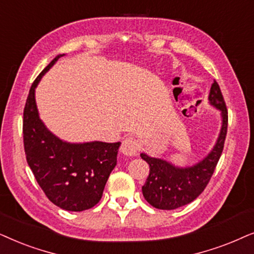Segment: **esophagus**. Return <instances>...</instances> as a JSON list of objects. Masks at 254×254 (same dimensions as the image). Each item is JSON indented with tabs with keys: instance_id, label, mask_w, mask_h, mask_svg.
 <instances>
[{
	"instance_id": "1",
	"label": "esophagus",
	"mask_w": 254,
	"mask_h": 254,
	"mask_svg": "<svg viewBox=\"0 0 254 254\" xmlns=\"http://www.w3.org/2000/svg\"><path fill=\"white\" fill-rule=\"evenodd\" d=\"M137 151H138V143L134 138L127 137L123 141H122L121 152L124 155H127V157H134V155L137 154Z\"/></svg>"
}]
</instances>
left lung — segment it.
<instances>
[{"mask_svg": "<svg viewBox=\"0 0 254 254\" xmlns=\"http://www.w3.org/2000/svg\"><path fill=\"white\" fill-rule=\"evenodd\" d=\"M209 103L221 111L222 127L212 150L189 167H178L164 159L152 158L146 153L140 157L150 166V174L141 187V191L152 207L161 210H173L190 203L204 190L216 165L221 158L228 130V110L223 99L221 88L214 81L208 96Z\"/></svg>", "mask_w": 254, "mask_h": 254, "instance_id": "obj_1", "label": "left lung"}]
</instances>
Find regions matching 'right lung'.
<instances>
[{"label":"right lung","mask_w":254,"mask_h":254,"mask_svg":"<svg viewBox=\"0 0 254 254\" xmlns=\"http://www.w3.org/2000/svg\"><path fill=\"white\" fill-rule=\"evenodd\" d=\"M59 54L30 88L23 114L24 150L30 168L47 198L68 211H83L99 203L108 178L117 164V143H68L53 134L40 120L36 88Z\"/></svg>","instance_id":"obj_1"}]
</instances>
